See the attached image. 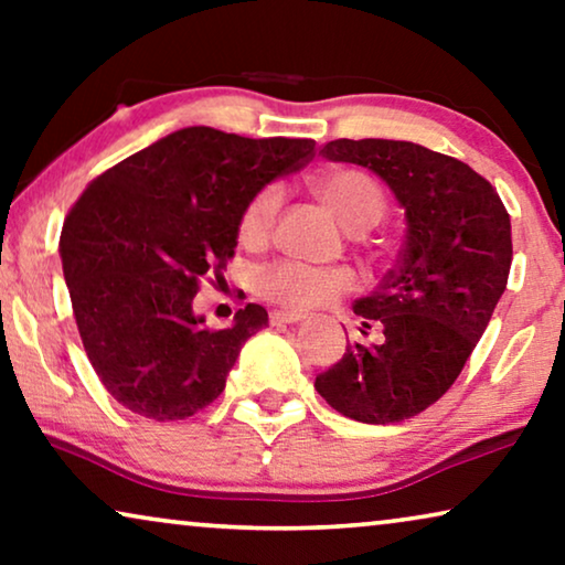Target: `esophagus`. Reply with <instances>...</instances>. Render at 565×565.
Returning <instances> with one entry per match:
<instances>
[{
  "mask_svg": "<svg viewBox=\"0 0 565 565\" xmlns=\"http://www.w3.org/2000/svg\"><path fill=\"white\" fill-rule=\"evenodd\" d=\"M298 321H303V316L292 313V311H273V313H269V323H273V327H280V323H298Z\"/></svg>",
  "mask_w": 565,
  "mask_h": 565,
  "instance_id": "esophagus-1",
  "label": "esophagus"
}]
</instances>
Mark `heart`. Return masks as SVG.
Here are the masks:
<instances>
[{
  "instance_id": "heart-1",
  "label": "heart",
  "mask_w": 565,
  "mask_h": 565,
  "mask_svg": "<svg viewBox=\"0 0 565 565\" xmlns=\"http://www.w3.org/2000/svg\"><path fill=\"white\" fill-rule=\"evenodd\" d=\"M308 188L321 205L334 215L337 223L352 234L373 228L385 213L383 190L358 169H327L308 177ZM280 192L277 188H262L246 203L238 221V238L257 246L269 236ZM254 290L269 303L288 308L292 313L313 311L337 303L354 290V275L347 267H313L296 259H277L254 273Z\"/></svg>"
}]
</instances>
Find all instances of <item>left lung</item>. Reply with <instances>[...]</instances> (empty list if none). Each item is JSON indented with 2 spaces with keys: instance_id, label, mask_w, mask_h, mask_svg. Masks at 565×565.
Listing matches in <instances>:
<instances>
[{
  "instance_id": "left-lung-1",
  "label": "left lung",
  "mask_w": 565,
  "mask_h": 565,
  "mask_svg": "<svg viewBox=\"0 0 565 565\" xmlns=\"http://www.w3.org/2000/svg\"><path fill=\"white\" fill-rule=\"evenodd\" d=\"M365 167L388 184L406 215L398 265L354 300L362 334L316 377L331 408L362 424H396L443 398L460 375L512 267V223L489 180L462 161L412 141L337 138L319 151Z\"/></svg>"
}]
</instances>
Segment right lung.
Listing matches in <instances>:
<instances>
[{
	"label": "right lung",
	"instance_id": "add662e5",
	"mask_svg": "<svg viewBox=\"0 0 565 565\" xmlns=\"http://www.w3.org/2000/svg\"><path fill=\"white\" fill-rule=\"evenodd\" d=\"M311 138H244L207 126L174 130L107 169L61 231V265L84 352L107 393L146 419L203 412L252 334L257 303L228 329L192 311L200 280L234 257L249 200L313 157Z\"/></svg>",
	"mask_w": 565,
	"mask_h": 565
}]
</instances>
